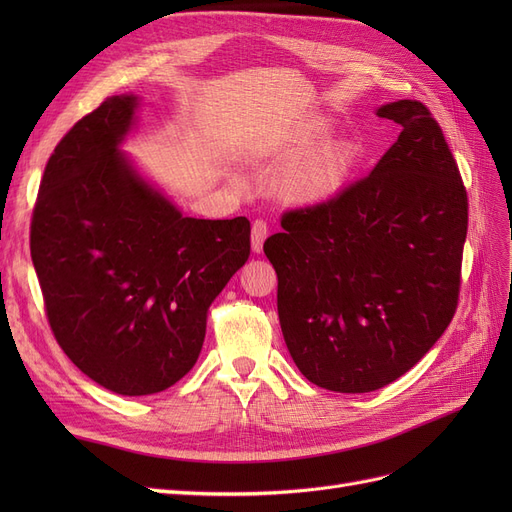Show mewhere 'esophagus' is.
Instances as JSON below:
<instances>
[{
	"label": "esophagus",
	"mask_w": 512,
	"mask_h": 512,
	"mask_svg": "<svg viewBox=\"0 0 512 512\" xmlns=\"http://www.w3.org/2000/svg\"><path fill=\"white\" fill-rule=\"evenodd\" d=\"M267 237H269V224L265 220H256L252 224V250L256 254L262 252V245H265Z\"/></svg>",
	"instance_id": "esophagus-1"
}]
</instances>
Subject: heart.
<instances>
[{
	"mask_svg": "<svg viewBox=\"0 0 512 512\" xmlns=\"http://www.w3.org/2000/svg\"><path fill=\"white\" fill-rule=\"evenodd\" d=\"M329 132L327 121L322 119H309L294 130L288 138L290 151H301L307 145L316 143L318 138ZM356 160V151L346 141H335L329 145H322L316 151L307 153L294 164L286 175V190L305 200L324 198L333 194L339 185L346 181L350 170Z\"/></svg>",
	"mask_w": 512,
	"mask_h": 512,
	"instance_id": "heart-1",
	"label": "heart"
}]
</instances>
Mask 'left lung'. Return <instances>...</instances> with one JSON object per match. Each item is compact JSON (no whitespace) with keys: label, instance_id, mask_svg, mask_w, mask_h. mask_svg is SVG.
<instances>
[{"label":"left lung","instance_id":"obj_1","mask_svg":"<svg viewBox=\"0 0 512 512\" xmlns=\"http://www.w3.org/2000/svg\"><path fill=\"white\" fill-rule=\"evenodd\" d=\"M401 126L371 173L282 215L265 241L277 314L301 374L369 393L404 376L459 303L468 192L440 123L418 100L378 108Z\"/></svg>","mask_w":512,"mask_h":512}]
</instances>
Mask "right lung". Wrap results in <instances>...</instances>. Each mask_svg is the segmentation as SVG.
Segmentation results:
<instances>
[{
  "label": "right lung",
  "mask_w": 512,
  "mask_h": 512,
  "mask_svg": "<svg viewBox=\"0 0 512 512\" xmlns=\"http://www.w3.org/2000/svg\"><path fill=\"white\" fill-rule=\"evenodd\" d=\"M136 98H106L46 162L29 247L46 320L85 376L119 395L179 382L207 312L250 258V220H196L138 177L117 145Z\"/></svg>",
  "instance_id": "right-lung-1"
}]
</instances>
